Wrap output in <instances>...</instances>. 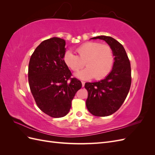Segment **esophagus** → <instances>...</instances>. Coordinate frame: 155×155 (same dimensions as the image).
<instances>
[{
	"instance_id": "1",
	"label": "esophagus",
	"mask_w": 155,
	"mask_h": 155,
	"mask_svg": "<svg viewBox=\"0 0 155 155\" xmlns=\"http://www.w3.org/2000/svg\"><path fill=\"white\" fill-rule=\"evenodd\" d=\"M81 83H82V87H84V85H85V82L84 81H81Z\"/></svg>"
}]
</instances>
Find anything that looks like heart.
<instances>
[{"label": "heart", "instance_id": "obj_1", "mask_svg": "<svg viewBox=\"0 0 155 155\" xmlns=\"http://www.w3.org/2000/svg\"><path fill=\"white\" fill-rule=\"evenodd\" d=\"M76 51L78 55L67 51L63 56V61L72 71H78L85 64L87 67L76 73L81 79H89L95 77L101 79L106 77L113 67L114 56L112 48L108 45L97 42H87L79 46Z\"/></svg>", "mask_w": 155, "mask_h": 155}]
</instances>
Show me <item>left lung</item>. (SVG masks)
<instances>
[{
	"label": "left lung",
	"mask_w": 155,
	"mask_h": 155,
	"mask_svg": "<svg viewBox=\"0 0 155 155\" xmlns=\"http://www.w3.org/2000/svg\"><path fill=\"white\" fill-rule=\"evenodd\" d=\"M92 39L104 40L114 52V63L110 73L100 81L85 85L88 111L96 116H107L118 110L127 96L131 85L130 63L123 45L114 38L101 35Z\"/></svg>",
	"instance_id": "left-lung-1"
}]
</instances>
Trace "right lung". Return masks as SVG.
<instances>
[{
    "mask_svg": "<svg viewBox=\"0 0 155 155\" xmlns=\"http://www.w3.org/2000/svg\"><path fill=\"white\" fill-rule=\"evenodd\" d=\"M66 42L52 37L37 46L28 65V82L36 104L52 118L66 116L72 100L82 87L81 82L71 78L72 73L63 61Z\"/></svg>",
    "mask_w": 155,
    "mask_h": 155,
    "instance_id": "right-lung-1",
    "label": "right lung"
}]
</instances>
